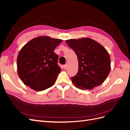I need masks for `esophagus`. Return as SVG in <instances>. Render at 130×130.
<instances>
[{"instance_id":"1","label":"esophagus","mask_w":130,"mask_h":130,"mask_svg":"<svg viewBox=\"0 0 130 130\" xmlns=\"http://www.w3.org/2000/svg\"><path fill=\"white\" fill-rule=\"evenodd\" d=\"M67 64H65V65L63 66V68L64 69H66L67 68Z\"/></svg>"}]
</instances>
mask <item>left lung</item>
<instances>
[{"label": "left lung", "mask_w": 130, "mask_h": 130, "mask_svg": "<svg viewBox=\"0 0 130 130\" xmlns=\"http://www.w3.org/2000/svg\"><path fill=\"white\" fill-rule=\"evenodd\" d=\"M66 42L77 57L78 72L71 77L74 86L80 89L91 90L103 83L111 70L110 57L104 47L87 37L70 39Z\"/></svg>", "instance_id": "obj_1"}]
</instances>
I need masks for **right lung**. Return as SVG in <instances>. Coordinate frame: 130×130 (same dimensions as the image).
I'll list each match as a JSON object with an SVG mask.
<instances>
[{
	"label": "right lung",
	"mask_w": 130,
	"mask_h": 130,
	"mask_svg": "<svg viewBox=\"0 0 130 130\" xmlns=\"http://www.w3.org/2000/svg\"><path fill=\"white\" fill-rule=\"evenodd\" d=\"M62 42L60 39L39 36L23 46L17 66L18 76L24 85L42 91L55 84L61 69L57 64L58 56L54 51Z\"/></svg>",
	"instance_id": "right-lung-1"
}]
</instances>
